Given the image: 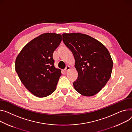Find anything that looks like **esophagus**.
<instances>
[{
  "instance_id": "34e87169",
  "label": "esophagus",
  "mask_w": 132,
  "mask_h": 132,
  "mask_svg": "<svg viewBox=\"0 0 132 132\" xmlns=\"http://www.w3.org/2000/svg\"><path fill=\"white\" fill-rule=\"evenodd\" d=\"M70 69H71V68H70V67H69V66H66V68H65L64 71H65V72H68V71H69Z\"/></svg>"
}]
</instances>
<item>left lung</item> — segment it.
I'll return each instance as SVG.
<instances>
[{
	"label": "left lung",
	"mask_w": 132,
	"mask_h": 132,
	"mask_svg": "<svg viewBox=\"0 0 132 132\" xmlns=\"http://www.w3.org/2000/svg\"><path fill=\"white\" fill-rule=\"evenodd\" d=\"M63 41L73 54L78 77L74 82L75 90L86 96L98 93L111 77L113 61L102 43L80 33H63Z\"/></svg>",
	"instance_id": "left-lung-1"
}]
</instances>
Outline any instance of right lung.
<instances>
[{
  "label": "right lung",
  "instance_id": "obj_1",
  "mask_svg": "<svg viewBox=\"0 0 132 132\" xmlns=\"http://www.w3.org/2000/svg\"><path fill=\"white\" fill-rule=\"evenodd\" d=\"M61 40L60 34H41L26 44L16 57L15 70L21 81L37 97H45L56 90L61 73L55 68L52 56Z\"/></svg>",
  "mask_w": 132,
  "mask_h": 132
}]
</instances>
